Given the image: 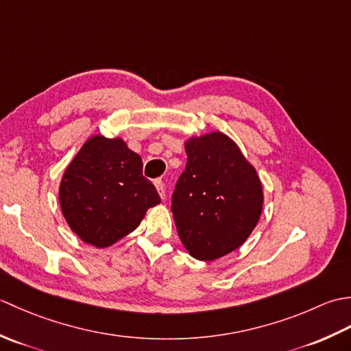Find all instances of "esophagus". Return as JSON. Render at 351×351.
Here are the masks:
<instances>
[{
    "label": "esophagus",
    "mask_w": 351,
    "mask_h": 351,
    "mask_svg": "<svg viewBox=\"0 0 351 351\" xmlns=\"http://www.w3.org/2000/svg\"><path fill=\"white\" fill-rule=\"evenodd\" d=\"M154 184H155L156 190H158V193H160L161 199L166 197V189H164V182L160 180V178H158V180H155V181H154Z\"/></svg>",
    "instance_id": "1"
}]
</instances>
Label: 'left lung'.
Listing matches in <instances>:
<instances>
[{"mask_svg":"<svg viewBox=\"0 0 351 351\" xmlns=\"http://www.w3.org/2000/svg\"><path fill=\"white\" fill-rule=\"evenodd\" d=\"M187 164L171 195V213L185 249L214 261L247 240L263 211L256 170L228 136L211 132L185 143Z\"/></svg>","mask_w":351,"mask_h":351,"instance_id":"1","label":"left lung"}]
</instances>
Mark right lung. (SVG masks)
<instances>
[{"instance_id":"add662e5","label":"right lung","mask_w":351,"mask_h":351,"mask_svg":"<svg viewBox=\"0 0 351 351\" xmlns=\"http://www.w3.org/2000/svg\"><path fill=\"white\" fill-rule=\"evenodd\" d=\"M161 199L143 176L141 158L121 138L87 140L66 169L60 206L81 240L108 247L136 229Z\"/></svg>"}]
</instances>
